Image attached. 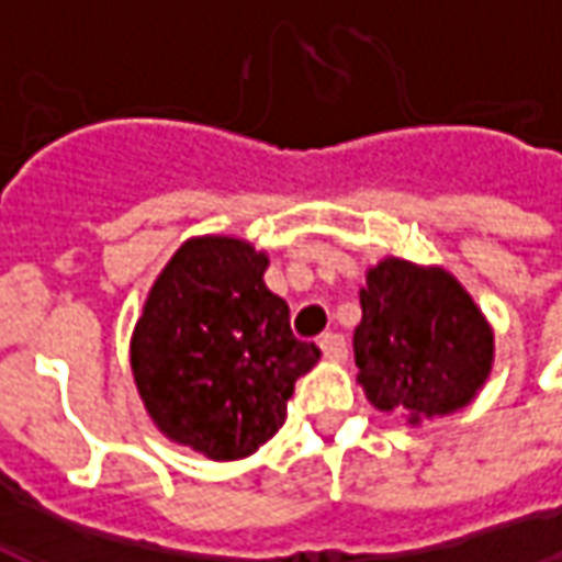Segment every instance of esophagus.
<instances>
[{"mask_svg": "<svg viewBox=\"0 0 562 562\" xmlns=\"http://www.w3.org/2000/svg\"><path fill=\"white\" fill-rule=\"evenodd\" d=\"M318 346H322V352H325L328 361H342L349 355V342H346L342 334H322Z\"/></svg>", "mask_w": 562, "mask_h": 562, "instance_id": "34e87169", "label": "esophagus"}]
</instances>
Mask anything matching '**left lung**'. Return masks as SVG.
<instances>
[{
    "mask_svg": "<svg viewBox=\"0 0 562 562\" xmlns=\"http://www.w3.org/2000/svg\"><path fill=\"white\" fill-rule=\"evenodd\" d=\"M355 364L367 401L413 422L467 406L494 361V334L460 282L385 258L367 273Z\"/></svg>",
    "mask_w": 562,
    "mask_h": 562,
    "instance_id": "left-lung-1",
    "label": "left lung"
}]
</instances>
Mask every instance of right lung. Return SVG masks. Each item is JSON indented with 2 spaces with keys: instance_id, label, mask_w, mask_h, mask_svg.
Here are the masks:
<instances>
[{
  "instance_id": "right-lung-1",
  "label": "right lung",
  "mask_w": 562,
  "mask_h": 562,
  "mask_svg": "<svg viewBox=\"0 0 562 562\" xmlns=\"http://www.w3.org/2000/svg\"><path fill=\"white\" fill-rule=\"evenodd\" d=\"M268 256L237 237L186 240L149 289L132 337V373L161 434L237 460L285 422L294 382L318 361L289 304L265 285Z\"/></svg>"
}]
</instances>
